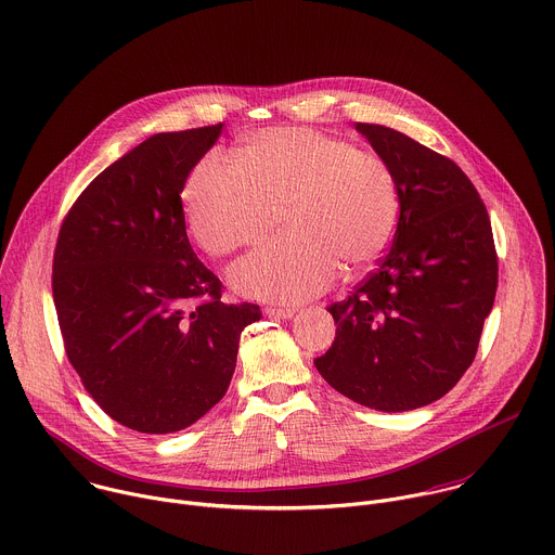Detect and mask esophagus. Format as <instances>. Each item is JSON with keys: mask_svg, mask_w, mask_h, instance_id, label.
<instances>
[{"mask_svg": "<svg viewBox=\"0 0 555 555\" xmlns=\"http://www.w3.org/2000/svg\"><path fill=\"white\" fill-rule=\"evenodd\" d=\"M264 314L271 319H291L295 314L293 308H264Z\"/></svg>", "mask_w": 555, "mask_h": 555, "instance_id": "obj_1", "label": "esophagus"}]
</instances>
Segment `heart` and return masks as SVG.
Here are the masks:
<instances>
[{
  "mask_svg": "<svg viewBox=\"0 0 555 555\" xmlns=\"http://www.w3.org/2000/svg\"><path fill=\"white\" fill-rule=\"evenodd\" d=\"M183 198L190 230L211 256L260 243L282 211L288 232L236 262L230 280L247 297L284 304L323 293L341 267L367 271L400 218L387 162L301 127L254 133L236 164L203 159Z\"/></svg>",
  "mask_w": 555,
  "mask_h": 555,
  "instance_id": "1",
  "label": "heart"
}]
</instances>
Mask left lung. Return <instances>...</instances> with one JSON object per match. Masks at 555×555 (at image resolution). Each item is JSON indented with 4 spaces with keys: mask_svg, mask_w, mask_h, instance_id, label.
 <instances>
[{
    "mask_svg": "<svg viewBox=\"0 0 555 555\" xmlns=\"http://www.w3.org/2000/svg\"><path fill=\"white\" fill-rule=\"evenodd\" d=\"M354 129L391 168L400 218L378 269L327 308L337 337L314 367L363 406L411 411L449 393L475 361L499 282L492 225L455 162L380 125Z\"/></svg>",
    "mask_w": 555,
    "mask_h": 555,
    "instance_id": "8db88e82",
    "label": "left lung"
}]
</instances>
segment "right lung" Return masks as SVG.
Instances as JSON below:
<instances>
[{
	"mask_svg": "<svg viewBox=\"0 0 555 555\" xmlns=\"http://www.w3.org/2000/svg\"><path fill=\"white\" fill-rule=\"evenodd\" d=\"M223 125L157 133L102 170L59 234L52 293L65 352L116 422L175 433L225 396L256 304L220 301L185 234L181 192Z\"/></svg>",
	"mask_w": 555,
	"mask_h": 555,
	"instance_id": "right-lung-1",
	"label": "right lung"
}]
</instances>
